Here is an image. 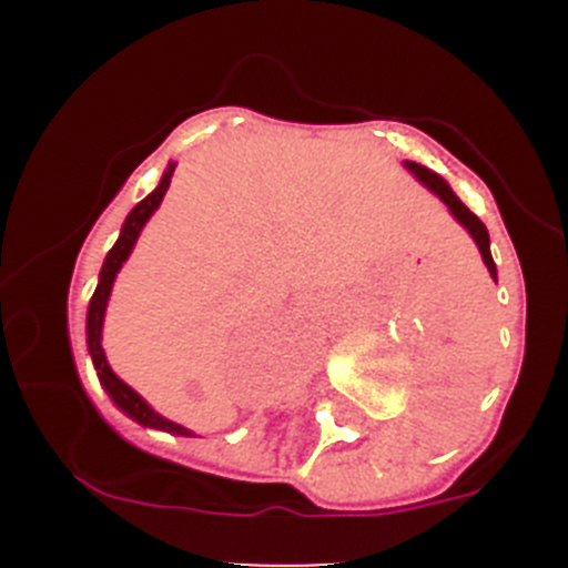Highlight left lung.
Segmentation results:
<instances>
[{"mask_svg": "<svg viewBox=\"0 0 568 568\" xmlns=\"http://www.w3.org/2000/svg\"><path fill=\"white\" fill-rule=\"evenodd\" d=\"M404 168L409 170V173L415 175L417 181L423 183V186L432 189V192L437 194V197L443 200L445 205H448V211H450V214L456 216V222H459V225L464 227V231H467L469 236H473V242L478 244L480 257H484V263H486V268H489L491 280H495V283H497V266H495V261H491V250H489V231H486L484 222H480L478 216H475L473 211H469L467 205H464L462 200L456 197L454 189L448 186V181H445L443 175H437V173H434V170L423 168V164H417V162H404Z\"/></svg>", "mask_w": 568, "mask_h": 568, "instance_id": "1", "label": "left lung"}]
</instances>
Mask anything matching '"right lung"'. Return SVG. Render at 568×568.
Returning a JSON list of instances; mask_svg holds the SVG:
<instances>
[{
    "mask_svg": "<svg viewBox=\"0 0 568 568\" xmlns=\"http://www.w3.org/2000/svg\"><path fill=\"white\" fill-rule=\"evenodd\" d=\"M173 173H175V162H170L168 170H164L162 181H159V186L153 189L145 200H140V203L131 209V214L125 216L123 227H120L118 242H114V247L106 252L104 266H101V274H99V285H95V294H93V300H90V307H88V352H90V359H93V365H95V374H99L101 387H104L109 398H112V404L118 406L123 415H129L131 420L140 423V426H145V428H159V432L175 434V437H194V432H189V428L178 426V423L162 417L151 404H148L145 398H142L140 393L131 390V387L125 385V382L120 379L112 368H109L104 346H101V337H104V316H106L109 296H112L114 277H118V272L123 268V263L129 261L131 250H134V244H136V239H140L145 222L151 220L153 211L162 205Z\"/></svg>",
    "mask_w": 568,
    "mask_h": 568,
    "instance_id": "right-lung-1",
    "label": "right lung"
}]
</instances>
